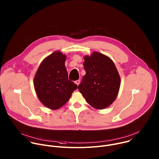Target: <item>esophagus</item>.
I'll use <instances>...</instances> for the list:
<instances>
[{"label": "esophagus", "mask_w": 159, "mask_h": 159, "mask_svg": "<svg viewBox=\"0 0 159 159\" xmlns=\"http://www.w3.org/2000/svg\"><path fill=\"white\" fill-rule=\"evenodd\" d=\"M74 82H75V84H77V85H79V84H80V80H75Z\"/></svg>", "instance_id": "obj_1"}]
</instances>
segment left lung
<instances>
[{
    "label": "left lung",
    "mask_w": 159,
    "mask_h": 159,
    "mask_svg": "<svg viewBox=\"0 0 159 159\" xmlns=\"http://www.w3.org/2000/svg\"><path fill=\"white\" fill-rule=\"evenodd\" d=\"M85 75L78 86L87 102L98 109H105L116 99L120 77L116 66L108 57L95 52L84 57Z\"/></svg>",
    "instance_id": "obj_1"
}]
</instances>
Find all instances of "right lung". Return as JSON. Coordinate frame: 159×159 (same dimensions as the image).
<instances>
[{
	"label": "right lung",
	"mask_w": 159,
	"mask_h": 159,
	"mask_svg": "<svg viewBox=\"0 0 159 159\" xmlns=\"http://www.w3.org/2000/svg\"><path fill=\"white\" fill-rule=\"evenodd\" d=\"M65 60V55L55 51L43 60L34 78L38 99L51 109L62 107L77 88L74 82L68 79Z\"/></svg>",
	"instance_id": "obj_1"
}]
</instances>
